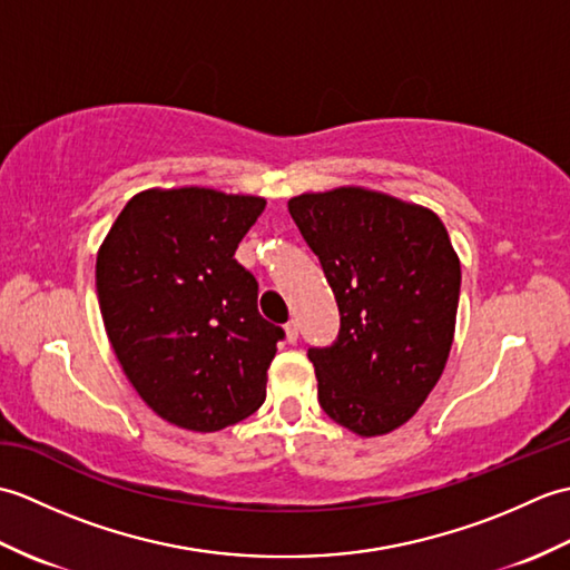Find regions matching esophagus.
I'll use <instances>...</instances> for the list:
<instances>
[{"label": "esophagus", "mask_w": 570, "mask_h": 570, "mask_svg": "<svg viewBox=\"0 0 570 570\" xmlns=\"http://www.w3.org/2000/svg\"><path fill=\"white\" fill-rule=\"evenodd\" d=\"M284 331H286V341L288 343H296L298 341V323L296 321H288L284 325Z\"/></svg>", "instance_id": "obj_1"}]
</instances>
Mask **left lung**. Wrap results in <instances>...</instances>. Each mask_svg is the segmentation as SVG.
<instances>
[{
  "label": "left lung",
  "mask_w": 570,
  "mask_h": 570,
  "mask_svg": "<svg viewBox=\"0 0 570 570\" xmlns=\"http://www.w3.org/2000/svg\"><path fill=\"white\" fill-rule=\"evenodd\" d=\"M341 311V331L308 347L318 402L357 435L402 426L451 353L460 262L439 215L365 188L288 200Z\"/></svg>",
  "instance_id": "obj_1"
}]
</instances>
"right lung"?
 Instances as JSON below:
<instances>
[{"label": "right lung", "mask_w": 570, "mask_h": 570, "mask_svg": "<svg viewBox=\"0 0 570 570\" xmlns=\"http://www.w3.org/2000/svg\"><path fill=\"white\" fill-rule=\"evenodd\" d=\"M264 205L210 188L144 190L100 247L95 282L115 355L180 429L220 431L266 399L284 331L259 316L257 278L235 259Z\"/></svg>", "instance_id": "obj_1"}]
</instances>
